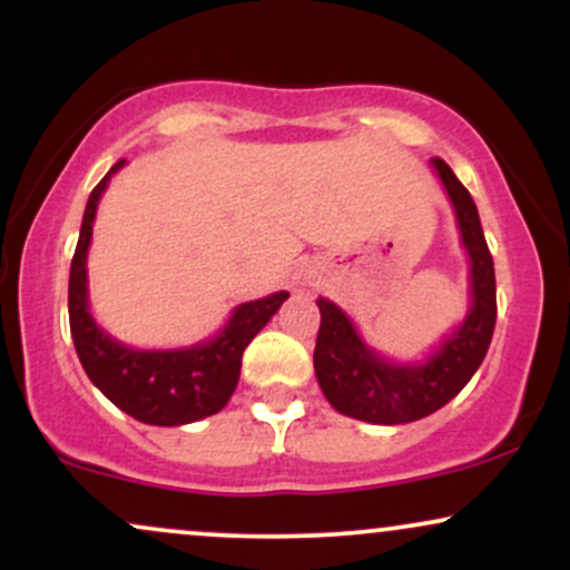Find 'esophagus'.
<instances>
[{
    "label": "esophagus",
    "instance_id": "1",
    "mask_svg": "<svg viewBox=\"0 0 570 570\" xmlns=\"http://www.w3.org/2000/svg\"><path fill=\"white\" fill-rule=\"evenodd\" d=\"M294 286L303 292H311L313 289V273L311 271H299L297 276H294Z\"/></svg>",
    "mask_w": 570,
    "mask_h": 570
}]
</instances>
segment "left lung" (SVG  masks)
Returning <instances> with one entry per match:
<instances>
[{
	"instance_id": "obj_1",
	"label": "left lung",
	"mask_w": 570,
	"mask_h": 570,
	"mask_svg": "<svg viewBox=\"0 0 570 570\" xmlns=\"http://www.w3.org/2000/svg\"><path fill=\"white\" fill-rule=\"evenodd\" d=\"M450 200H453L461 240L466 246L469 281H472V311L466 322L450 335L423 364H391L358 337L351 318L330 299L318 297L322 311L313 367L330 404L356 421L396 426L431 415L472 381L485 358L495 330V271L482 233L480 214L469 189L458 181L453 168L434 158Z\"/></svg>"
}]
</instances>
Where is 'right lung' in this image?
I'll return each instance as SVG.
<instances>
[{"instance_id": "1", "label": "right lung", "mask_w": 570, "mask_h": 570, "mask_svg": "<svg viewBox=\"0 0 570 570\" xmlns=\"http://www.w3.org/2000/svg\"><path fill=\"white\" fill-rule=\"evenodd\" d=\"M126 160H117L109 174L90 193L69 271V326L82 370L109 402L149 426H185L214 415L230 402L240 375V356L263 326L289 297L276 292L271 297L244 303L233 311L230 322L217 337L179 351H136L117 343L94 322L88 311V246L94 235L96 206L112 174Z\"/></svg>"}]
</instances>
